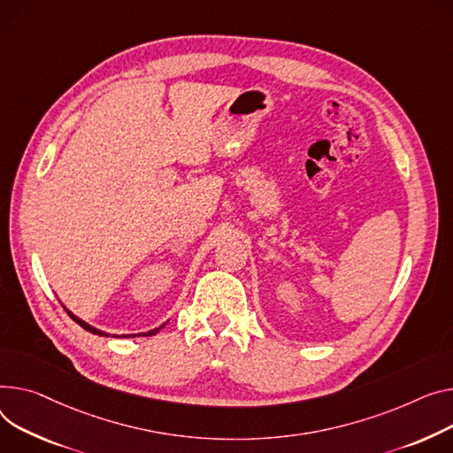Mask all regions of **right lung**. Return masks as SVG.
Returning a JSON list of instances; mask_svg holds the SVG:
<instances>
[{
	"label": "right lung",
	"mask_w": 453,
	"mask_h": 453,
	"mask_svg": "<svg viewBox=\"0 0 453 453\" xmlns=\"http://www.w3.org/2000/svg\"><path fill=\"white\" fill-rule=\"evenodd\" d=\"M62 306H64V304H62ZM64 310H65V311L69 313V317H71V319H73V320H74L76 324H80V326H81L83 329L90 331V334H95V335H100V337H114V339H116V337H136V335H138V337H140V335H142V337H150V335H157V334H158V331H160V329H162V327L165 326V322H164L162 326H158V327H155V329H150V331H147V334H133V335H111V334H107V331H102V329H98V327H95V326H90V324H87L85 320H81L80 317H76V315H74L73 311H69V310H67L65 306H64Z\"/></svg>",
	"instance_id": "right-lung-1"
}]
</instances>
